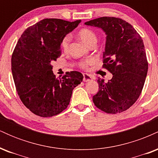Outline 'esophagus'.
Wrapping results in <instances>:
<instances>
[{
  "mask_svg": "<svg viewBox=\"0 0 158 158\" xmlns=\"http://www.w3.org/2000/svg\"><path fill=\"white\" fill-rule=\"evenodd\" d=\"M92 79H93V78H92L91 76L88 75V74L85 73L84 75H83V81H91Z\"/></svg>",
  "mask_w": 158,
  "mask_h": 158,
  "instance_id": "34e87169",
  "label": "esophagus"
}]
</instances>
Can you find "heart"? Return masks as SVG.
<instances>
[{
  "instance_id": "obj_1",
  "label": "heart",
  "mask_w": 158,
  "mask_h": 158,
  "mask_svg": "<svg viewBox=\"0 0 158 158\" xmlns=\"http://www.w3.org/2000/svg\"><path fill=\"white\" fill-rule=\"evenodd\" d=\"M78 34H79V38H80L81 41H82L85 44L88 45V46H89L90 44H92V43L97 42V33H96L94 30H90L89 28L81 29ZM70 39H71V36L68 34V35H65L62 39V40H61V47L64 50H66L67 49H68ZM90 62H91V61L90 60L81 61V62L79 63V66H80L81 68H87L88 65L90 64Z\"/></svg>"
}]
</instances>
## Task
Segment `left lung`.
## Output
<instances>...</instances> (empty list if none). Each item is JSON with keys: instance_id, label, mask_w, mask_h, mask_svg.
I'll return each mask as SVG.
<instances>
[{"instance_id": "obj_1", "label": "left lung", "mask_w": 158, "mask_h": 158, "mask_svg": "<svg viewBox=\"0 0 158 158\" xmlns=\"http://www.w3.org/2000/svg\"><path fill=\"white\" fill-rule=\"evenodd\" d=\"M85 24L106 32L103 68L113 75L108 82L98 79L99 91L93 97L94 105L108 114L125 111L139 98L147 75L142 38L130 23L119 18L101 17Z\"/></svg>"}]
</instances>
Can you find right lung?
Wrapping results in <instances>:
<instances>
[{"label":"right lung","instance_id":"1","mask_svg":"<svg viewBox=\"0 0 158 158\" xmlns=\"http://www.w3.org/2000/svg\"><path fill=\"white\" fill-rule=\"evenodd\" d=\"M81 20L45 19L23 32L12 56V72L23 104L35 115L50 117L69 105L73 90L82 81L78 71L56 78L52 61L60 57L61 40Z\"/></svg>","mask_w":158,"mask_h":158}]
</instances>
